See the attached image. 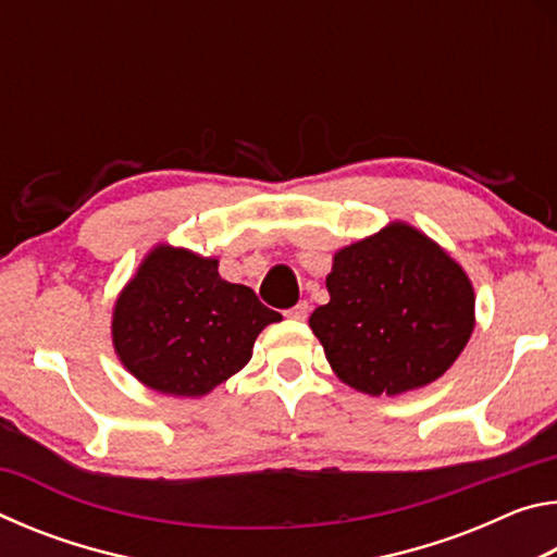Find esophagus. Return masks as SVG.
I'll return each mask as SVG.
<instances>
[{
	"instance_id": "1",
	"label": "esophagus",
	"mask_w": 557,
	"mask_h": 557,
	"mask_svg": "<svg viewBox=\"0 0 557 557\" xmlns=\"http://www.w3.org/2000/svg\"><path fill=\"white\" fill-rule=\"evenodd\" d=\"M309 312H312V307H309L307 299H301V301H297L295 307L287 309V317L289 319H297V322H305V319L309 317Z\"/></svg>"
}]
</instances>
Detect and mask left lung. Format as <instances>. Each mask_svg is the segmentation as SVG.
Wrapping results in <instances>:
<instances>
[{"label": "left lung", "instance_id": "8db88e82", "mask_svg": "<svg viewBox=\"0 0 557 557\" xmlns=\"http://www.w3.org/2000/svg\"><path fill=\"white\" fill-rule=\"evenodd\" d=\"M329 305L309 326L338 379L369 395H398L440 379L474 329V289L420 231L393 223L334 256Z\"/></svg>", "mask_w": 557, "mask_h": 557}]
</instances>
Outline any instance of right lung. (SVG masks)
<instances>
[{"mask_svg": "<svg viewBox=\"0 0 557 557\" xmlns=\"http://www.w3.org/2000/svg\"><path fill=\"white\" fill-rule=\"evenodd\" d=\"M280 319L250 287L221 280L219 260L159 245L117 299L112 342L137 381L199 398L238 373Z\"/></svg>", "mask_w": 557, "mask_h": 557, "instance_id": "obj_1", "label": "right lung"}]
</instances>
